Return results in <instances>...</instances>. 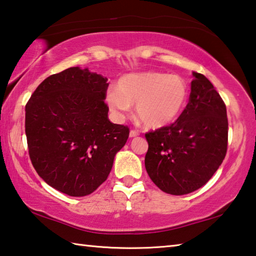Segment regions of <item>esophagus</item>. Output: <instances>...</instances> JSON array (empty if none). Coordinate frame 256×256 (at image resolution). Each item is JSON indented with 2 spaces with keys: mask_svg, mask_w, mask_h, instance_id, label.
Listing matches in <instances>:
<instances>
[{
  "mask_svg": "<svg viewBox=\"0 0 256 256\" xmlns=\"http://www.w3.org/2000/svg\"><path fill=\"white\" fill-rule=\"evenodd\" d=\"M129 136H130L132 138V137H137V136H140V132L136 130V129H132L130 132H129Z\"/></svg>",
  "mask_w": 256,
  "mask_h": 256,
  "instance_id": "1",
  "label": "esophagus"
}]
</instances>
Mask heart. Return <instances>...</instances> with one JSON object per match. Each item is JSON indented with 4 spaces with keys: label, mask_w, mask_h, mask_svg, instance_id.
I'll return each instance as SVG.
<instances>
[{
    "label": "heart",
    "mask_w": 256,
    "mask_h": 256,
    "mask_svg": "<svg viewBox=\"0 0 256 256\" xmlns=\"http://www.w3.org/2000/svg\"><path fill=\"white\" fill-rule=\"evenodd\" d=\"M188 96V85L180 76L147 72L120 78L116 88L108 90L106 100L119 118L136 104V114L142 124L160 128L181 114Z\"/></svg>",
    "instance_id": "b5f03b06"
}]
</instances>
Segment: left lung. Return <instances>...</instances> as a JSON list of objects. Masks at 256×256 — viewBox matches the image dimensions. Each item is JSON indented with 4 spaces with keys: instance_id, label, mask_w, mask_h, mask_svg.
<instances>
[{
    "instance_id": "1",
    "label": "left lung",
    "mask_w": 256,
    "mask_h": 256,
    "mask_svg": "<svg viewBox=\"0 0 256 256\" xmlns=\"http://www.w3.org/2000/svg\"><path fill=\"white\" fill-rule=\"evenodd\" d=\"M191 93L173 124L145 134V168L150 180L168 194H191L204 186L227 153L226 104L204 75L192 72Z\"/></svg>"
}]
</instances>
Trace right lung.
<instances>
[{
  "instance_id": "right-lung-1",
  "label": "right lung",
  "mask_w": 256,
  "mask_h": 256,
  "mask_svg": "<svg viewBox=\"0 0 256 256\" xmlns=\"http://www.w3.org/2000/svg\"><path fill=\"white\" fill-rule=\"evenodd\" d=\"M109 83L88 68L48 76L26 104L29 156L38 176L70 196L96 191L124 146L129 128L108 119Z\"/></svg>"
}]
</instances>
